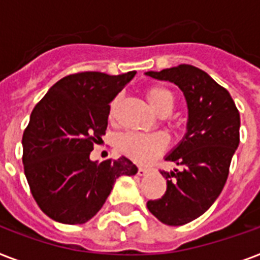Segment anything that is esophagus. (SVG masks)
Returning a JSON list of instances; mask_svg holds the SVG:
<instances>
[{
  "instance_id": "34e87169",
  "label": "esophagus",
  "mask_w": 260,
  "mask_h": 260,
  "mask_svg": "<svg viewBox=\"0 0 260 260\" xmlns=\"http://www.w3.org/2000/svg\"><path fill=\"white\" fill-rule=\"evenodd\" d=\"M148 173V169L147 167H138V174L139 175H146V174Z\"/></svg>"
}]
</instances>
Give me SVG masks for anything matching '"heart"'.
<instances>
[{
	"instance_id": "1",
	"label": "heart",
	"mask_w": 260,
	"mask_h": 260,
	"mask_svg": "<svg viewBox=\"0 0 260 260\" xmlns=\"http://www.w3.org/2000/svg\"><path fill=\"white\" fill-rule=\"evenodd\" d=\"M144 95L151 108L156 110L160 114H167L173 109L174 106V94L167 87L154 86L147 87L144 90ZM116 101L110 106V117L113 116ZM169 139L162 132H155V134H129L121 135L117 140L118 150L122 154L129 156L136 162H147L158 154H160L167 147Z\"/></svg>"
}]
</instances>
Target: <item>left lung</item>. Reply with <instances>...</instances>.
Instances as JSON below:
<instances>
[{"label": "left lung", "mask_w": 260, "mask_h": 260, "mask_svg": "<svg viewBox=\"0 0 260 260\" xmlns=\"http://www.w3.org/2000/svg\"><path fill=\"white\" fill-rule=\"evenodd\" d=\"M146 74L178 85L187 101V132L166 158L182 169L162 171L166 191L147 202L163 224L183 225L205 213L221 193L240 142V114L228 90L198 67L179 64Z\"/></svg>", "instance_id": "obj_1"}]
</instances>
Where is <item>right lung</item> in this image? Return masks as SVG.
I'll return each instance as SVG.
<instances>
[{
    "instance_id": "right-lung-1",
    "label": "right lung",
    "mask_w": 260,
    "mask_h": 260,
    "mask_svg": "<svg viewBox=\"0 0 260 260\" xmlns=\"http://www.w3.org/2000/svg\"><path fill=\"white\" fill-rule=\"evenodd\" d=\"M135 74L67 75L32 110L22 135L24 173L39 208L55 221H89L105 204L116 179L138 173L124 156L101 163L89 158L106 132L109 104Z\"/></svg>"
}]
</instances>
